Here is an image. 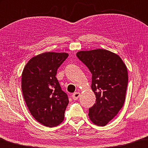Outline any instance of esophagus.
Here are the masks:
<instances>
[{"mask_svg": "<svg viewBox=\"0 0 148 148\" xmlns=\"http://www.w3.org/2000/svg\"><path fill=\"white\" fill-rule=\"evenodd\" d=\"M79 96H80V93L78 92H75L72 94V98L74 100H77V99L79 98Z\"/></svg>", "mask_w": 148, "mask_h": 148, "instance_id": "obj_1", "label": "esophagus"}]
</instances>
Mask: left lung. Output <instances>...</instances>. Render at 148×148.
I'll return each instance as SVG.
<instances>
[{
  "instance_id": "1",
  "label": "left lung",
  "mask_w": 148,
  "mask_h": 148,
  "mask_svg": "<svg viewBox=\"0 0 148 148\" xmlns=\"http://www.w3.org/2000/svg\"><path fill=\"white\" fill-rule=\"evenodd\" d=\"M77 56L92 73V90L96 103L89 108L94 124L105 126L122 108L128 84L127 69L117 54L107 50L80 51Z\"/></svg>"
}]
</instances>
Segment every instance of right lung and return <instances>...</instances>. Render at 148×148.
I'll return each instance as SVG.
<instances>
[{
    "label": "right lung",
    "mask_w": 148,
    "mask_h": 148,
    "mask_svg": "<svg viewBox=\"0 0 148 148\" xmlns=\"http://www.w3.org/2000/svg\"><path fill=\"white\" fill-rule=\"evenodd\" d=\"M67 53L45 52L33 57L24 67L21 89L26 105L33 117L40 124L53 127L64 119L69 103L56 75Z\"/></svg>",
    "instance_id": "right-lung-1"
}]
</instances>
